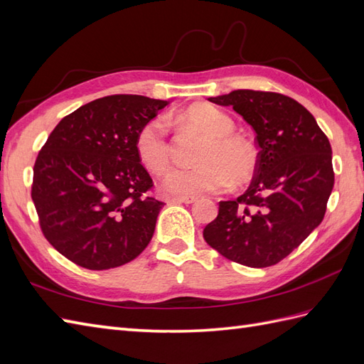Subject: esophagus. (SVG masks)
I'll list each match as a JSON object with an SVG mask.
<instances>
[{
	"mask_svg": "<svg viewBox=\"0 0 364 364\" xmlns=\"http://www.w3.org/2000/svg\"><path fill=\"white\" fill-rule=\"evenodd\" d=\"M171 203H184V204H191V203H195L197 201V198L195 197H172L171 200H169Z\"/></svg>",
	"mask_w": 364,
	"mask_h": 364,
	"instance_id": "34e87169",
	"label": "esophagus"
}]
</instances>
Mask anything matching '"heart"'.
I'll use <instances>...</instances> for the list:
<instances>
[{
  "instance_id": "1",
  "label": "heart",
  "mask_w": 364,
  "mask_h": 364,
  "mask_svg": "<svg viewBox=\"0 0 364 364\" xmlns=\"http://www.w3.org/2000/svg\"><path fill=\"white\" fill-rule=\"evenodd\" d=\"M180 118L184 124L198 129L209 138L195 158V163L200 166L167 173L164 180L167 191L186 197L217 193L226 191L234 180L237 184H243L252 176L257 152L249 141L234 135L235 123L228 114L209 105H198L189 107ZM135 147L146 169L156 175L169 169L171 143L164 119L147 121L139 129Z\"/></svg>"
}]
</instances>
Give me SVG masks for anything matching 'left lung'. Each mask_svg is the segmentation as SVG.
Returning <instances> with one entry per match:
<instances>
[{"mask_svg": "<svg viewBox=\"0 0 364 364\" xmlns=\"http://www.w3.org/2000/svg\"><path fill=\"white\" fill-rule=\"evenodd\" d=\"M209 101L252 126L259 152L249 189L220 201L203 237L230 262L274 266L324 218L333 188L331 143L311 112L282 93L238 89Z\"/></svg>", "mask_w": 364, "mask_h": 364, "instance_id": "obj_1", "label": "left lung"}]
</instances>
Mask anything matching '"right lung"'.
<instances>
[{
    "label": "right lung",
    "instance_id": "add662e5",
    "mask_svg": "<svg viewBox=\"0 0 364 364\" xmlns=\"http://www.w3.org/2000/svg\"><path fill=\"white\" fill-rule=\"evenodd\" d=\"M167 101L109 95L64 117L33 166L44 238L90 271L123 266L152 240L163 201L136 154V135Z\"/></svg>",
    "mask_w": 364,
    "mask_h": 364
}]
</instances>
